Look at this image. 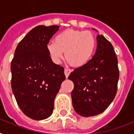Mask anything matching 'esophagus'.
<instances>
[{
  "instance_id": "1",
  "label": "esophagus",
  "mask_w": 134,
  "mask_h": 134,
  "mask_svg": "<svg viewBox=\"0 0 134 134\" xmlns=\"http://www.w3.org/2000/svg\"><path fill=\"white\" fill-rule=\"evenodd\" d=\"M71 72V69H65V74L66 78H67L69 76V75L70 74V73Z\"/></svg>"
}]
</instances>
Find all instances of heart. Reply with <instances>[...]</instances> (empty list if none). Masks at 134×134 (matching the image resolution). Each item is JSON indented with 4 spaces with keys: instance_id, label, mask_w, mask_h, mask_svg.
<instances>
[{
    "instance_id": "1",
    "label": "heart",
    "mask_w": 134,
    "mask_h": 134,
    "mask_svg": "<svg viewBox=\"0 0 134 134\" xmlns=\"http://www.w3.org/2000/svg\"><path fill=\"white\" fill-rule=\"evenodd\" d=\"M96 41L90 31L68 29L57 35L55 42L48 43L47 50L55 63L65 58L71 65L81 67L88 63L95 48Z\"/></svg>"
}]
</instances>
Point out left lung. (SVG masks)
Here are the masks:
<instances>
[{"label":"left lung","mask_w":134,"mask_h":134,"mask_svg":"<svg viewBox=\"0 0 134 134\" xmlns=\"http://www.w3.org/2000/svg\"><path fill=\"white\" fill-rule=\"evenodd\" d=\"M97 44L93 57L68 77L74 84L71 93L73 107L83 117L104 112L113 101L118 90L119 69L113 46L102 35H97Z\"/></svg>","instance_id":"obj_1"}]
</instances>
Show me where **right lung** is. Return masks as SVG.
<instances>
[{"instance_id":"add662e5","label":"right lung","mask_w":134,"mask_h":134,"mask_svg":"<svg viewBox=\"0 0 134 134\" xmlns=\"http://www.w3.org/2000/svg\"><path fill=\"white\" fill-rule=\"evenodd\" d=\"M59 26H38L18 44L11 62V86L22 112L36 120L52 114L65 79L64 68L53 63L47 44Z\"/></svg>"}]
</instances>
